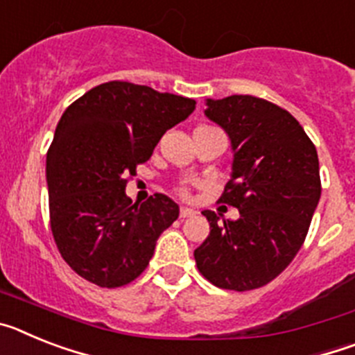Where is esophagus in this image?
Listing matches in <instances>:
<instances>
[{
    "label": "esophagus",
    "instance_id": "esophagus-1",
    "mask_svg": "<svg viewBox=\"0 0 355 355\" xmlns=\"http://www.w3.org/2000/svg\"><path fill=\"white\" fill-rule=\"evenodd\" d=\"M193 215H196V211H193V209H190V208H181L180 209L181 218H188V216H193Z\"/></svg>",
    "mask_w": 355,
    "mask_h": 355
}]
</instances>
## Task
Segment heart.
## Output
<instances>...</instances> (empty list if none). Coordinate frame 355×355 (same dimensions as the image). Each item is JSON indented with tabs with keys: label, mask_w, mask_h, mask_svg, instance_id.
Instances as JSON below:
<instances>
[{
	"label": "heart",
	"mask_w": 355,
	"mask_h": 355,
	"mask_svg": "<svg viewBox=\"0 0 355 355\" xmlns=\"http://www.w3.org/2000/svg\"><path fill=\"white\" fill-rule=\"evenodd\" d=\"M211 130H215V128H209V126L196 128V131H211ZM178 192H180L183 197H187L188 196V188L187 187H180V188H178Z\"/></svg>",
	"instance_id": "heart-1"
}]
</instances>
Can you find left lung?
<instances>
[{
  "mask_svg": "<svg viewBox=\"0 0 355 355\" xmlns=\"http://www.w3.org/2000/svg\"><path fill=\"white\" fill-rule=\"evenodd\" d=\"M206 105L234 153L218 202L238 208L240 216L220 222L205 209L209 234L193 256L216 288L256 290L274 281L306 240L322 193L318 155L299 121L274 103L229 96Z\"/></svg>",
  "mask_w": 355,
  "mask_h": 355,
  "instance_id": "8db88e82",
  "label": "left lung"
}]
</instances>
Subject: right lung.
<instances>
[{
	"label": "right lung",
	"instance_id": "obj_1",
	"mask_svg": "<svg viewBox=\"0 0 355 355\" xmlns=\"http://www.w3.org/2000/svg\"><path fill=\"white\" fill-rule=\"evenodd\" d=\"M193 108V99L130 81L97 85L67 106L48 149L46 175L53 238L78 275L119 288L146 270L180 208L163 193L133 205L128 180Z\"/></svg>",
	"mask_w": 355,
	"mask_h": 355
}]
</instances>
